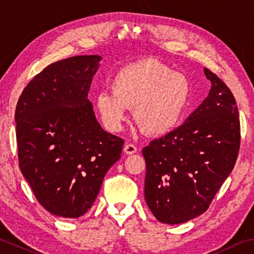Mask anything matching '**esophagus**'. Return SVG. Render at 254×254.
Here are the masks:
<instances>
[{
	"label": "esophagus",
	"mask_w": 254,
	"mask_h": 254,
	"mask_svg": "<svg viewBox=\"0 0 254 254\" xmlns=\"http://www.w3.org/2000/svg\"><path fill=\"white\" fill-rule=\"evenodd\" d=\"M123 151H124V153L128 154V155H130V154H134V153H136L137 147H136L134 144H132V143H127L126 146H124Z\"/></svg>",
	"instance_id": "34e87169"
}]
</instances>
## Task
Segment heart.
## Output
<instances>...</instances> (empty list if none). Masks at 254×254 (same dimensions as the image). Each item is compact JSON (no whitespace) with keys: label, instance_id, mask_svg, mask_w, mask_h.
Returning a JSON list of instances; mask_svg holds the SVG:
<instances>
[{"label":"heart","instance_id":"1","mask_svg":"<svg viewBox=\"0 0 254 254\" xmlns=\"http://www.w3.org/2000/svg\"><path fill=\"white\" fill-rule=\"evenodd\" d=\"M111 90L95 96L104 127L118 132L134 107V118L147 134L162 135L178 126L190 100V82L158 60L147 59L124 66L110 82Z\"/></svg>","mask_w":254,"mask_h":254}]
</instances>
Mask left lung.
Masks as SVG:
<instances>
[{
	"label": "left lung",
	"mask_w": 254,
	"mask_h": 254,
	"mask_svg": "<svg viewBox=\"0 0 254 254\" xmlns=\"http://www.w3.org/2000/svg\"><path fill=\"white\" fill-rule=\"evenodd\" d=\"M204 73L212 84L209 96L182 126L142 151L145 201L162 223H184L205 212L239 154L236 99L218 75L206 67Z\"/></svg>",
	"instance_id": "obj_1"
}]
</instances>
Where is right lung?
I'll return each instance as SVG.
<instances>
[{"mask_svg":"<svg viewBox=\"0 0 254 254\" xmlns=\"http://www.w3.org/2000/svg\"><path fill=\"white\" fill-rule=\"evenodd\" d=\"M99 55L54 62L32 79L15 109L18 165L36 200L76 219L99 194L124 140L105 132L87 100Z\"/></svg>","mask_w":254,"mask_h":254,"instance_id":"obj_1","label":"right lung"}]
</instances>
